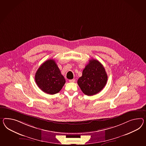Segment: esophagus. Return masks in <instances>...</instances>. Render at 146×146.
<instances>
[{
	"mask_svg": "<svg viewBox=\"0 0 146 146\" xmlns=\"http://www.w3.org/2000/svg\"><path fill=\"white\" fill-rule=\"evenodd\" d=\"M69 82H75V79H70V80H69Z\"/></svg>",
	"mask_w": 146,
	"mask_h": 146,
	"instance_id": "34e87169",
	"label": "esophagus"
}]
</instances>
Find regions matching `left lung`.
Returning a JSON list of instances; mask_svg holds the SVG:
<instances>
[{"label":"left lung","instance_id":"left-lung-1","mask_svg":"<svg viewBox=\"0 0 146 146\" xmlns=\"http://www.w3.org/2000/svg\"><path fill=\"white\" fill-rule=\"evenodd\" d=\"M108 75L103 66L97 60L92 59L82 71L77 83L82 92L92 96L99 93L106 84Z\"/></svg>","mask_w":146,"mask_h":146}]
</instances>
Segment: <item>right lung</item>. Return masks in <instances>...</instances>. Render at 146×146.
I'll use <instances>...</instances> for the list:
<instances>
[{
	"label": "right lung",
	"instance_id": "obj_1",
	"mask_svg": "<svg viewBox=\"0 0 146 146\" xmlns=\"http://www.w3.org/2000/svg\"><path fill=\"white\" fill-rule=\"evenodd\" d=\"M38 87L45 93H58L64 86L66 80L53 59L46 60L38 68L35 75Z\"/></svg>",
	"mask_w": 146,
	"mask_h": 146
}]
</instances>
